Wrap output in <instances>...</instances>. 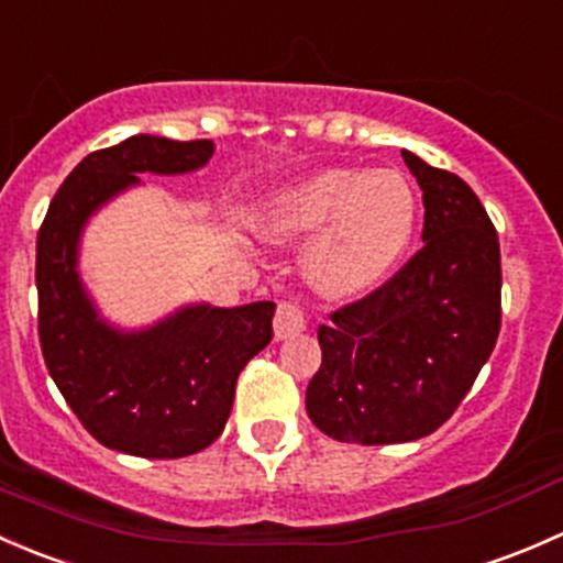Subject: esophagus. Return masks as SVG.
I'll use <instances>...</instances> for the list:
<instances>
[{
    "label": "esophagus",
    "mask_w": 563,
    "mask_h": 563,
    "mask_svg": "<svg viewBox=\"0 0 563 563\" xmlns=\"http://www.w3.org/2000/svg\"><path fill=\"white\" fill-rule=\"evenodd\" d=\"M276 339H289V335H298L306 330V314L298 303H289V300H282L279 309H276L274 320Z\"/></svg>",
    "instance_id": "obj_1"
}]
</instances>
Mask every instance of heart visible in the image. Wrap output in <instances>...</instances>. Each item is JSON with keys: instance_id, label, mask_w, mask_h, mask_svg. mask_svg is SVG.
Returning <instances> with one entry per match:
<instances>
[{"instance_id": "heart-1", "label": "heart", "mask_w": 563, "mask_h": 563, "mask_svg": "<svg viewBox=\"0 0 563 563\" xmlns=\"http://www.w3.org/2000/svg\"><path fill=\"white\" fill-rule=\"evenodd\" d=\"M417 197L390 167H324L276 195L265 228L279 239H306L303 276L328 298L376 287L407 254Z\"/></svg>"}]
</instances>
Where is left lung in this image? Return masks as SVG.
I'll list each match as a JSON object with an SVG mask.
<instances>
[{
  "mask_svg": "<svg viewBox=\"0 0 563 563\" xmlns=\"http://www.w3.org/2000/svg\"><path fill=\"white\" fill-rule=\"evenodd\" d=\"M401 156L422 189L426 243L317 328L322 366L306 387V411L339 442L398 444L437 431L501 330V254L488 211L455 173Z\"/></svg>",
  "mask_w": 563,
  "mask_h": 563,
  "instance_id": "left-lung-1",
  "label": "left lung"
}]
</instances>
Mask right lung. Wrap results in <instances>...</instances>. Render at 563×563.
<instances>
[{"instance_id":"obj_1","label":"right lung","mask_w":563,"mask_h":563,"mask_svg":"<svg viewBox=\"0 0 563 563\" xmlns=\"http://www.w3.org/2000/svg\"><path fill=\"white\" fill-rule=\"evenodd\" d=\"M211 141L135 135L91 152L65 178L37 233V333L51 379L100 444L137 457H184L224 431L239 374L274 339L276 303L189 306L141 333L97 317L75 260L86 219L137 173H189Z\"/></svg>"}]
</instances>
